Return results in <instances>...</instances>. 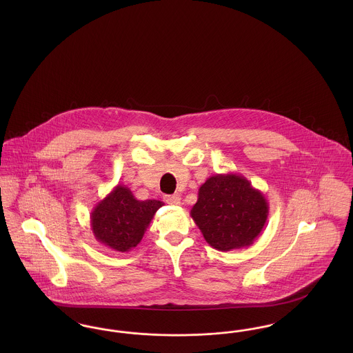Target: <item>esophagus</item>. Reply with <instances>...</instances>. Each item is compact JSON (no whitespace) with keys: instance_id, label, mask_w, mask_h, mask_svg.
Masks as SVG:
<instances>
[{"instance_id":"obj_1","label":"esophagus","mask_w":353,"mask_h":353,"mask_svg":"<svg viewBox=\"0 0 353 353\" xmlns=\"http://www.w3.org/2000/svg\"><path fill=\"white\" fill-rule=\"evenodd\" d=\"M164 200L169 205H180L181 203V199L179 194H172V196H165Z\"/></svg>"}]
</instances>
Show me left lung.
I'll return each mask as SVG.
<instances>
[{"mask_svg":"<svg viewBox=\"0 0 353 353\" xmlns=\"http://www.w3.org/2000/svg\"><path fill=\"white\" fill-rule=\"evenodd\" d=\"M269 216L263 193L236 173L214 174L199 189L190 217L216 250L230 252L252 245Z\"/></svg>","mask_w":353,"mask_h":353,"instance_id":"left-lung-1","label":"left lung"}]
</instances>
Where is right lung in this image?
Returning a JSON list of instances; mask_svg holds the SVG:
<instances>
[{
	"mask_svg": "<svg viewBox=\"0 0 353 353\" xmlns=\"http://www.w3.org/2000/svg\"><path fill=\"white\" fill-rule=\"evenodd\" d=\"M161 206L159 200H136L130 188L117 185L92 209L91 230L104 246L115 252H130L140 243Z\"/></svg>",
	"mask_w": 353,
	"mask_h": 353,
	"instance_id": "right-lung-1",
	"label": "right lung"
}]
</instances>
